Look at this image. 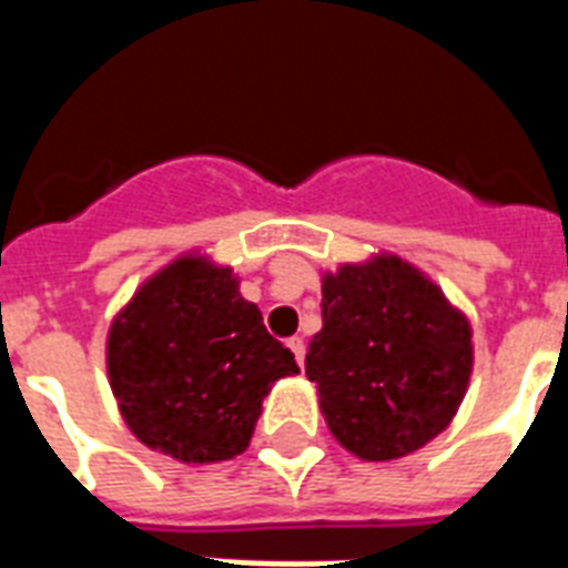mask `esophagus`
Returning <instances> with one entry per match:
<instances>
[{"label": "esophagus", "instance_id": "obj_1", "mask_svg": "<svg viewBox=\"0 0 568 568\" xmlns=\"http://www.w3.org/2000/svg\"><path fill=\"white\" fill-rule=\"evenodd\" d=\"M288 351L294 354L297 365H303V359H306V345H303V338H288Z\"/></svg>", "mask_w": 568, "mask_h": 568}]
</instances>
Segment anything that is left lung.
Masks as SVG:
<instances>
[{"label": "left lung", "mask_w": 568, "mask_h": 568, "mask_svg": "<svg viewBox=\"0 0 568 568\" xmlns=\"http://www.w3.org/2000/svg\"><path fill=\"white\" fill-rule=\"evenodd\" d=\"M306 354L321 413L368 463L413 454L457 415L471 377V327L436 285L397 256L324 274Z\"/></svg>", "instance_id": "1"}]
</instances>
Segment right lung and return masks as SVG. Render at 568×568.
<instances>
[{
	"mask_svg": "<svg viewBox=\"0 0 568 568\" xmlns=\"http://www.w3.org/2000/svg\"><path fill=\"white\" fill-rule=\"evenodd\" d=\"M105 363L129 430L180 463L239 457L271 386L301 372L232 267L203 256L176 258L138 288L111 324Z\"/></svg>",
	"mask_w": 568,
	"mask_h": 568,
	"instance_id": "1",
	"label": "right lung"
}]
</instances>
